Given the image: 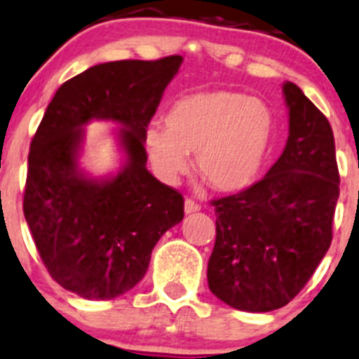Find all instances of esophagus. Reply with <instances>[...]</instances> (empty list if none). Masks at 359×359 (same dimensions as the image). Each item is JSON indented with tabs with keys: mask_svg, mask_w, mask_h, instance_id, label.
Listing matches in <instances>:
<instances>
[{
	"mask_svg": "<svg viewBox=\"0 0 359 359\" xmlns=\"http://www.w3.org/2000/svg\"><path fill=\"white\" fill-rule=\"evenodd\" d=\"M198 210H200V205L196 202H193V200L187 198L186 202H184V212L186 214H195L198 212Z\"/></svg>",
	"mask_w": 359,
	"mask_h": 359,
	"instance_id": "34e87169",
	"label": "esophagus"
}]
</instances>
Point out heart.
I'll return each mask as SVG.
<instances>
[{
	"instance_id": "1",
	"label": "heart",
	"mask_w": 359,
	"mask_h": 359,
	"mask_svg": "<svg viewBox=\"0 0 359 359\" xmlns=\"http://www.w3.org/2000/svg\"><path fill=\"white\" fill-rule=\"evenodd\" d=\"M274 136V115L264 100L232 90L189 93L172 104L164 129L147 127L143 143L154 172L175 184L189 170L219 193L255 182Z\"/></svg>"
}]
</instances>
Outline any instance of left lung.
Segmentation results:
<instances>
[{"label":"left lung","mask_w":359,"mask_h":359,"mask_svg":"<svg viewBox=\"0 0 359 359\" xmlns=\"http://www.w3.org/2000/svg\"><path fill=\"white\" fill-rule=\"evenodd\" d=\"M287 145L264 179L212 200L216 243L209 289L243 311L278 310L306 285L330 250L340 195L334 138L326 116L287 81Z\"/></svg>","instance_id":"8db88e82"}]
</instances>
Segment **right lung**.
Returning a JSON list of instances; mask_svg holds the SVG:
<instances>
[{
    "instance_id": "add662e5",
    "label": "right lung",
    "mask_w": 359,
    "mask_h": 359,
    "mask_svg": "<svg viewBox=\"0 0 359 359\" xmlns=\"http://www.w3.org/2000/svg\"><path fill=\"white\" fill-rule=\"evenodd\" d=\"M182 56L122 60L90 67L63 83L32 140L26 223L56 283L85 299L106 301L133 289L166 230L184 217L179 191L147 170L143 136ZM92 119L118 123L124 163L115 176L79 168Z\"/></svg>"
}]
</instances>
